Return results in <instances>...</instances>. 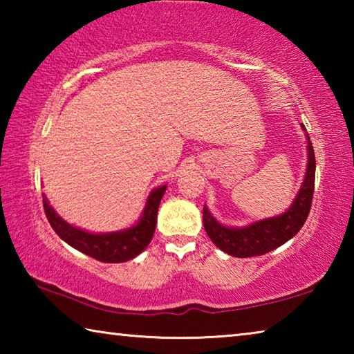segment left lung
<instances>
[{
	"mask_svg": "<svg viewBox=\"0 0 354 354\" xmlns=\"http://www.w3.org/2000/svg\"><path fill=\"white\" fill-rule=\"evenodd\" d=\"M304 129V124H301ZM306 131V129H304ZM308 137V170L292 206L277 217L259 220L243 227H227L212 217L209 209H203V225L207 236L225 253L234 257L261 256L284 245L301 230L313 205L315 185V154Z\"/></svg>",
	"mask_w": 354,
	"mask_h": 354,
	"instance_id": "1",
	"label": "left lung"
}]
</instances>
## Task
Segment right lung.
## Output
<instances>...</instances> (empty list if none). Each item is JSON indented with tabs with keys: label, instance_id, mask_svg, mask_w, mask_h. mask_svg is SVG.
Listing matches in <instances>:
<instances>
[{
	"label": "right lung",
	"instance_id": "add662e5",
	"mask_svg": "<svg viewBox=\"0 0 354 354\" xmlns=\"http://www.w3.org/2000/svg\"><path fill=\"white\" fill-rule=\"evenodd\" d=\"M165 189L167 185H160V187L154 189L149 194L145 209H143V214L140 220L137 221V225L123 231L106 232V234H92V232H87L67 223L50 206L45 195L44 209L53 230L70 247L100 262H127L129 259H134L137 254H140L148 247V243L151 242L156 223H158V209L165 194Z\"/></svg>",
	"mask_w": 354,
	"mask_h": 354
}]
</instances>
